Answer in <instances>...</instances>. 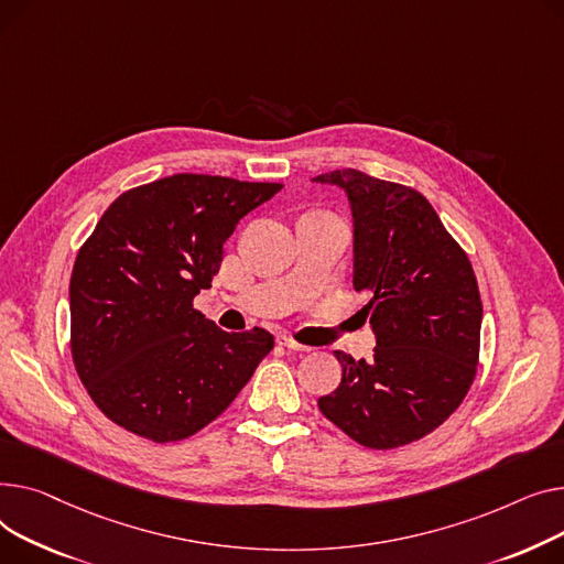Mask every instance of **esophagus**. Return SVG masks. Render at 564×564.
Listing matches in <instances>:
<instances>
[{
    "mask_svg": "<svg viewBox=\"0 0 564 564\" xmlns=\"http://www.w3.org/2000/svg\"><path fill=\"white\" fill-rule=\"evenodd\" d=\"M278 344L280 346H284V348H289V350H297V352H307V350H312L310 346H305V344H297L293 337H289V335H280L278 337Z\"/></svg>",
    "mask_w": 564,
    "mask_h": 564,
    "instance_id": "esophagus-1",
    "label": "esophagus"
}]
</instances>
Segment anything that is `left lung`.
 I'll return each mask as SVG.
<instances>
[{"label": "left lung", "mask_w": 564, "mask_h": 564, "mask_svg": "<svg viewBox=\"0 0 564 564\" xmlns=\"http://www.w3.org/2000/svg\"><path fill=\"white\" fill-rule=\"evenodd\" d=\"M348 193L357 291L376 333L373 359L341 364L321 395L325 419L357 444L387 451L433 433L465 401L480 355L482 303L471 261L412 186L341 169L314 177Z\"/></svg>", "instance_id": "obj_1"}]
</instances>
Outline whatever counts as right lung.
I'll use <instances>...</instances> for the list:
<instances>
[{
	"instance_id": "obj_1",
	"label": "right lung",
	"mask_w": 564,
	"mask_h": 564,
	"mask_svg": "<svg viewBox=\"0 0 564 564\" xmlns=\"http://www.w3.org/2000/svg\"><path fill=\"white\" fill-rule=\"evenodd\" d=\"M282 188L180 173L118 195L77 252L70 350L93 403L156 444L220 416L275 339L225 333L193 307L237 223Z\"/></svg>"
}]
</instances>
